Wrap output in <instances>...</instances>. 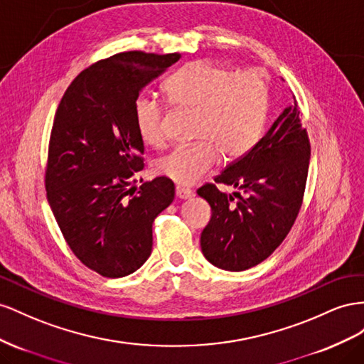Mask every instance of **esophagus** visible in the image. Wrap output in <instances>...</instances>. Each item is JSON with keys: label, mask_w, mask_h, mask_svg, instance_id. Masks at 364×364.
<instances>
[{"label": "esophagus", "mask_w": 364, "mask_h": 364, "mask_svg": "<svg viewBox=\"0 0 364 364\" xmlns=\"http://www.w3.org/2000/svg\"><path fill=\"white\" fill-rule=\"evenodd\" d=\"M175 193L181 200H188V198H192V196H193V192L191 189H188V188H184V186H176Z\"/></svg>", "instance_id": "esophagus-1"}]
</instances>
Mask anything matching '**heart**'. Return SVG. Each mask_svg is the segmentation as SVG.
Segmentation results:
<instances>
[{
  "label": "heart",
  "mask_w": 364,
  "mask_h": 364,
  "mask_svg": "<svg viewBox=\"0 0 364 364\" xmlns=\"http://www.w3.org/2000/svg\"><path fill=\"white\" fill-rule=\"evenodd\" d=\"M172 107L195 112L189 146H178L157 161V172L189 186L209 173L220 161L240 160L261 140L269 102L264 75L250 68L233 73L210 60H192L164 82ZM166 108L160 100L141 95L134 103V120L144 143H164Z\"/></svg>",
  "instance_id": "1"
}]
</instances>
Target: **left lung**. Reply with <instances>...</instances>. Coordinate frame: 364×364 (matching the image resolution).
<instances>
[{"instance_id": "1", "label": "left lung", "mask_w": 364, "mask_h": 364, "mask_svg": "<svg viewBox=\"0 0 364 364\" xmlns=\"http://www.w3.org/2000/svg\"><path fill=\"white\" fill-rule=\"evenodd\" d=\"M311 144L297 102L287 107L242 159L230 163L196 191L212 207L201 233V250L212 265L242 272L282 244L304 203ZM216 183L233 185V196Z\"/></svg>"}]
</instances>
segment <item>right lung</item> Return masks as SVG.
Returning a JSON list of instances; mask_svg holds the SVG:
<instances>
[{
	"instance_id": "right-lung-1",
	"label": "right lung",
	"mask_w": 364,
	"mask_h": 364,
	"mask_svg": "<svg viewBox=\"0 0 364 364\" xmlns=\"http://www.w3.org/2000/svg\"><path fill=\"white\" fill-rule=\"evenodd\" d=\"M180 58L123 51L100 59L79 73L58 107L46 166L47 200L71 252L103 277L128 276L148 261L154 220L173 201L168 176L136 188L144 144L134 103Z\"/></svg>"
}]
</instances>
